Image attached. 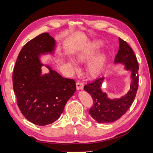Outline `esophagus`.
<instances>
[{
  "label": "esophagus",
  "mask_w": 153,
  "mask_h": 153,
  "mask_svg": "<svg viewBox=\"0 0 153 153\" xmlns=\"http://www.w3.org/2000/svg\"><path fill=\"white\" fill-rule=\"evenodd\" d=\"M76 87H77V90H83L84 89V84L81 82H77L76 83Z\"/></svg>",
  "instance_id": "obj_1"
}]
</instances>
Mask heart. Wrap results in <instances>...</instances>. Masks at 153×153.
Here are the masks:
<instances>
[{
    "label": "heart",
    "instance_id": "obj_1",
    "mask_svg": "<svg viewBox=\"0 0 153 153\" xmlns=\"http://www.w3.org/2000/svg\"><path fill=\"white\" fill-rule=\"evenodd\" d=\"M101 46V43L98 41L91 42L86 45L75 54V58L77 63H82L88 62L93 57L97 50ZM106 62L105 55H100L91 61L87 68V74L90 77H96L102 74ZM69 63L76 68V65L72 60H69Z\"/></svg>",
    "mask_w": 153,
    "mask_h": 153
}]
</instances>
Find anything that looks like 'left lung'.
I'll use <instances>...</instances> for the list:
<instances>
[{
	"label": "left lung",
	"instance_id": "obj_1",
	"mask_svg": "<svg viewBox=\"0 0 153 153\" xmlns=\"http://www.w3.org/2000/svg\"><path fill=\"white\" fill-rule=\"evenodd\" d=\"M119 49L114 63H123L125 69L131 71L132 82L129 91L119 99H110L101 90L104 77H100L84 85V90L91 95L93 105L89 110L90 116L98 123H112L118 120L131 106L138 87V63L132 48L126 41L119 38Z\"/></svg>",
	"mask_w": 153,
	"mask_h": 153
}]
</instances>
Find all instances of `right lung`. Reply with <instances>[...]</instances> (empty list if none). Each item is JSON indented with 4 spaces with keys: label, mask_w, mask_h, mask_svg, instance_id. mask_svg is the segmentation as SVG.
Returning <instances> with one entry per match:
<instances>
[{
    "label": "right lung",
    "mask_w": 153,
    "mask_h": 153,
    "mask_svg": "<svg viewBox=\"0 0 153 153\" xmlns=\"http://www.w3.org/2000/svg\"><path fill=\"white\" fill-rule=\"evenodd\" d=\"M55 47L54 39L48 33H42L23 47L14 67L13 90L19 108L27 120L39 126L56 121L76 90L73 79L63 77L49 65V73L42 74L40 55L53 53Z\"/></svg>",
    "instance_id": "right-lung-1"
}]
</instances>
